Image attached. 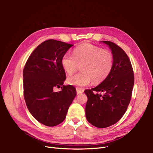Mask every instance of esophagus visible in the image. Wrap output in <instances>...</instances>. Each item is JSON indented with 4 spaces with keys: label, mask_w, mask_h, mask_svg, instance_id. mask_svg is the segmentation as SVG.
Returning a JSON list of instances; mask_svg holds the SVG:
<instances>
[{
    "label": "esophagus",
    "mask_w": 153,
    "mask_h": 153,
    "mask_svg": "<svg viewBox=\"0 0 153 153\" xmlns=\"http://www.w3.org/2000/svg\"><path fill=\"white\" fill-rule=\"evenodd\" d=\"M76 91H77V94H80V93H83V89H79V88H76Z\"/></svg>",
    "instance_id": "esophagus-1"
}]
</instances>
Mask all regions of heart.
I'll return each mask as SVG.
<instances>
[{
  "instance_id": "1",
  "label": "heart",
  "mask_w": 153,
  "mask_h": 153,
  "mask_svg": "<svg viewBox=\"0 0 153 153\" xmlns=\"http://www.w3.org/2000/svg\"><path fill=\"white\" fill-rule=\"evenodd\" d=\"M61 64L68 74L74 73L79 65H82V71L69 76L67 82L70 85L83 87L89 85L92 80L94 83L103 82L112 70L114 56L110 51L87 43L75 48L73 55L69 53L65 54Z\"/></svg>"
}]
</instances>
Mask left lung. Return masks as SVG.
Returning a JSON list of instances; mask_svg holds the SVG:
<instances>
[{
  "mask_svg": "<svg viewBox=\"0 0 153 153\" xmlns=\"http://www.w3.org/2000/svg\"><path fill=\"white\" fill-rule=\"evenodd\" d=\"M107 45L114 56V65L109 76L99 85L85 90L87 97L86 118L99 128L115 124L128 108L134 84V74L131 62L122 48L111 41ZM99 92H102V95Z\"/></svg>",
  "mask_w": 153,
  "mask_h": 153,
  "instance_id": "8db88e82",
  "label": "left lung"
}]
</instances>
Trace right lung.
Here are the masks:
<instances>
[{"label": "right lung", "mask_w": 153, "mask_h": 153, "mask_svg": "<svg viewBox=\"0 0 153 153\" xmlns=\"http://www.w3.org/2000/svg\"><path fill=\"white\" fill-rule=\"evenodd\" d=\"M71 46L54 39L45 41L32 52L25 65V101L31 114L45 126H56L62 122L76 96L74 86L63 85L66 77L61 64ZM55 87L62 90L55 92Z\"/></svg>", "instance_id": "add662e5"}]
</instances>
